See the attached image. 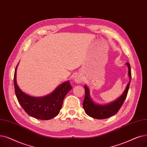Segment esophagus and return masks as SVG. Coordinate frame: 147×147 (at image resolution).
Here are the masks:
<instances>
[{
    "mask_svg": "<svg viewBox=\"0 0 147 147\" xmlns=\"http://www.w3.org/2000/svg\"><path fill=\"white\" fill-rule=\"evenodd\" d=\"M82 78L80 75H76L74 77V81L76 83H80L82 82Z\"/></svg>",
    "mask_w": 147,
    "mask_h": 147,
    "instance_id": "34e87169",
    "label": "esophagus"
}]
</instances>
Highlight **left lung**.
Masks as SVG:
<instances>
[{
    "instance_id": "left-lung-1",
    "label": "left lung",
    "mask_w": 147,
    "mask_h": 147,
    "mask_svg": "<svg viewBox=\"0 0 147 147\" xmlns=\"http://www.w3.org/2000/svg\"><path fill=\"white\" fill-rule=\"evenodd\" d=\"M125 65L128 67V76L130 81L127 84L123 93L115 100L105 105L96 103L90 96L88 86H87V85L84 86L86 94L82 105L85 113L88 116L96 118V119H105V118L114 115L119 111L126 98L131 81V69L130 64L129 63H126Z\"/></svg>"
}]
</instances>
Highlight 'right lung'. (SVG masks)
I'll list each match as a JSON object with an SVG mask.
<instances>
[{
    "label": "right lung",
    "instance_id": "right-lung-1",
    "mask_svg": "<svg viewBox=\"0 0 147 147\" xmlns=\"http://www.w3.org/2000/svg\"><path fill=\"white\" fill-rule=\"evenodd\" d=\"M16 68L13 82L17 98L20 105L30 116L39 120H48L57 116L67 93L72 88L69 81L63 82L50 94L43 97H33L23 92L17 82Z\"/></svg>",
    "mask_w": 147,
    "mask_h": 147
}]
</instances>
